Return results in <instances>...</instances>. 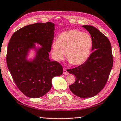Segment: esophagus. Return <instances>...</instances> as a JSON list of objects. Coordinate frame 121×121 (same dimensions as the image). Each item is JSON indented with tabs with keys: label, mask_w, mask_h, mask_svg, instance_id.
Listing matches in <instances>:
<instances>
[{
	"label": "esophagus",
	"mask_w": 121,
	"mask_h": 121,
	"mask_svg": "<svg viewBox=\"0 0 121 121\" xmlns=\"http://www.w3.org/2000/svg\"><path fill=\"white\" fill-rule=\"evenodd\" d=\"M63 74H65V75H67V74H69V73H68V72L67 71V69H66L65 68H63Z\"/></svg>",
	"instance_id": "1"
}]
</instances>
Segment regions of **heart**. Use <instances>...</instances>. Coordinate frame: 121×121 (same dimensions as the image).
Instances as JSON below:
<instances>
[{"mask_svg":"<svg viewBox=\"0 0 121 121\" xmlns=\"http://www.w3.org/2000/svg\"><path fill=\"white\" fill-rule=\"evenodd\" d=\"M93 39L90 35L77 30L61 33L52 44V54L56 61L65 56L74 65L84 63L91 54Z\"/></svg>","mask_w":121,"mask_h":121,"instance_id":"heart-1","label":"heart"}]
</instances>
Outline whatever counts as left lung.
<instances>
[{"label": "left lung", "instance_id": "obj_1", "mask_svg": "<svg viewBox=\"0 0 121 121\" xmlns=\"http://www.w3.org/2000/svg\"><path fill=\"white\" fill-rule=\"evenodd\" d=\"M93 39V50L87 60L78 67L67 69L74 74L75 81L69 88L75 95L86 98L96 95L102 90L113 67V56L109 40L96 28L84 25Z\"/></svg>", "mask_w": 121, "mask_h": 121}]
</instances>
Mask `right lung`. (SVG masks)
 <instances>
[{
  "label": "right lung",
  "mask_w": 121,
  "mask_h": 121,
  "mask_svg": "<svg viewBox=\"0 0 121 121\" xmlns=\"http://www.w3.org/2000/svg\"><path fill=\"white\" fill-rule=\"evenodd\" d=\"M54 24L38 22L26 26L12 35L7 48V65L14 82L22 93L30 98L45 95L52 87V79L63 73L60 63L49 59L54 38ZM34 43L43 47L32 61L26 60Z\"/></svg>",
  "instance_id": "obj_1"
}]
</instances>
